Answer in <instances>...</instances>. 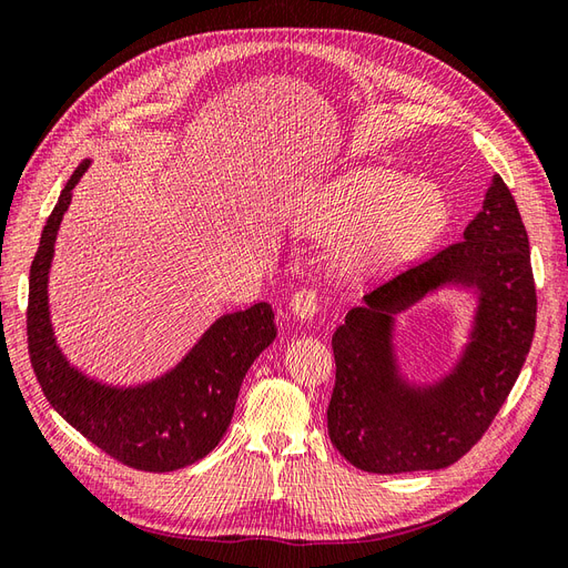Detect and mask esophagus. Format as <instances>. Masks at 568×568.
<instances>
[{"label": "esophagus", "mask_w": 568, "mask_h": 568, "mask_svg": "<svg viewBox=\"0 0 568 568\" xmlns=\"http://www.w3.org/2000/svg\"><path fill=\"white\" fill-rule=\"evenodd\" d=\"M288 311L294 313V317H298V320L313 317L315 311H317V294H315L313 288H298L296 294L291 296Z\"/></svg>", "instance_id": "34e87169"}]
</instances>
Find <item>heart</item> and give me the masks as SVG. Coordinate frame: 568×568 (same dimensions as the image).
<instances>
[{"label": "heart", "mask_w": 568, "mask_h": 568, "mask_svg": "<svg viewBox=\"0 0 568 568\" xmlns=\"http://www.w3.org/2000/svg\"><path fill=\"white\" fill-rule=\"evenodd\" d=\"M450 211L432 184L365 165L311 189L291 209L296 232L336 248V267L355 280L405 261L448 227Z\"/></svg>", "instance_id": "1"}]
</instances>
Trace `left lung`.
Instances as JSON below:
<instances>
[{
    "instance_id": "1",
    "label": "left lung",
    "mask_w": 568,
    "mask_h": 568,
    "mask_svg": "<svg viewBox=\"0 0 568 568\" xmlns=\"http://www.w3.org/2000/svg\"><path fill=\"white\" fill-rule=\"evenodd\" d=\"M443 285L477 294L470 341L434 385L407 383L394 357V315ZM528 234L500 175L464 239L365 296L336 326V384L326 428L336 450L369 474L443 469L467 455L517 382L536 332Z\"/></svg>"
}]
</instances>
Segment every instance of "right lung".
Instances as JSON below:
<instances>
[{"instance_id": "add662e5", "label": "right lung", "mask_w": 568, "mask_h": 568, "mask_svg": "<svg viewBox=\"0 0 568 568\" xmlns=\"http://www.w3.org/2000/svg\"><path fill=\"white\" fill-rule=\"evenodd\" d=\"M82 161L51 211L30 267L28 351L49 405L97 448L132 469L175 471L209 455L225 436L253 359L277 338L270 303L217 317L196 346L156 379L111 386L71 365L49 315V270Z\"/></svg>"}]
</instances>
